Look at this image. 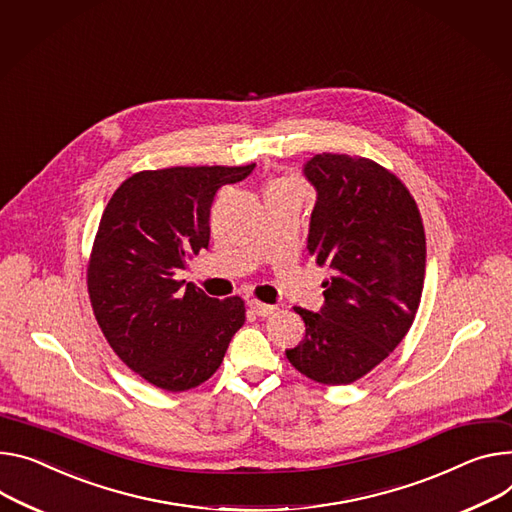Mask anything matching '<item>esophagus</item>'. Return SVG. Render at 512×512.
I'll return each mask as SVG.
<instances>
[{
	"label": "esophagus",
	"instance_id": "obj_1",
	"mask_svg": "<svg viewBox=\"0 0 512 512\" xmlns=\"http://www.w3.org/2000/svg\"><path fill=\"white\" fill-rule=\"evenodd\" d=\"M248 305L254 309L256 316H262V318H266V316H270V313L277 311V305L262 303V301H258V299H250V301H248Z\"/></svg>",
	"mask_w": 512,
	"mask_h": 512
}]
</instances>
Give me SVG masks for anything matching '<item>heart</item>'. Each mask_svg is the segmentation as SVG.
<instances>
[{
    "label": "heart",
    "mask_w": 512,
    "mask_h": 512,
    "mask_svg": "<svg viewBox=\"0 0 512 512\" xmlns=\"http://www.w3.org/2000/svg\"><path fill=\"white\" fill-rule=\"evenodd\" d=\"M270 190H281V192H289V194H301V182L293 176L281 178L270 186Z\"/></svg>",
    "instance_id": "b5f03b06"
}]
</instances>
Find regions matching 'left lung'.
<instances>
[{
	"mask_svg": "<svg viewBox=\"0 0 512 512\" xmlns=\"http://www.w3.org/2000/svg\"><path fill=\"white\" fill-rule=\"evenodd\" d=\"M318 190L307 250L332 270L320 313L293 307L305 336L289 363L324 385H346L387 359L422 297L424 225L406 184L369 157L318 153L305 166Z\"/></svg>",
	"mask_w": 512,
	"mask_h": 512,
	"instance_id": "left-lung-1",
	"label": "left lung"
}]
</instances>
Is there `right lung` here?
<instances>
[{
    "mask_svg": "<svg viewBox=\"0 0 512 512\" xmlns=\"http://www.w3.org/2000/svg\"><path fill=\"white\" fill-rule=\"evenodd\" d=\"M248 166H174L129 176L108 201L88 258L96 322L119 359L178 393L205 383L246 322L242 297L213 299L176 279L211 238V205Z\"/></svg>",
    "mask_w": 512,
    "mask_h": 512,
    "instance_id": "obj_1",
    "label": "right lung"
}]
</instances>
